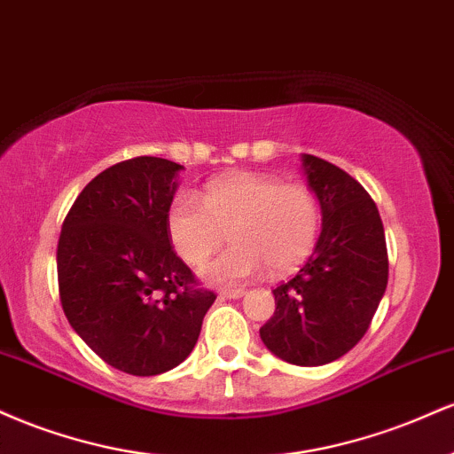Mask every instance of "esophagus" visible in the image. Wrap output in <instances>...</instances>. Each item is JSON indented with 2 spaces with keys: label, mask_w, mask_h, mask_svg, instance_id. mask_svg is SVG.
<instances>
[{
  "label": "esophagus",
  "mask_w": 454,
  "mask_h": 454,
  "mask_svg": "<svg viewBox=\"0 0 454 454\" xmlns=\"http://www.w3.org/2000/svg\"><path fill=\"white\" fill-rule=\"evenodd\" d=\"M245 294V288H222L220 296L222 299H241Z\"/></svg>",
  "instance_id": "esophagus-1"
}]
</instances>
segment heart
Instances as JSON below:
<instances>
[{"label":"heart","mask_w":454,"mask_h":454,"mask_svg":"<svg viewBox=\"0 0 454 454\" xmlns=\"http://www.w3.org/2000/svg\"><path fill=\"white\" fill-rule=\"evenodd\" d=\"M175 252L192 267L207 262L231 232L234 245L207 264L213 284H239L270 273H288L309 256L320 228L317 198L305 184L278 176L232 173L196 196L181 194L166 215Z\"/></svg>","instance_id":"obj_1"}]
</instances>
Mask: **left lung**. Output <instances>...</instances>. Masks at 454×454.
I'll return each mask as SVG.
<instances>
[{
  "instance_id": "1",
  "label": "left lung",
  "mask_w": 454,
  "mask_h": 454,
  "mask_svg": "<svg viewBox=\"0 0 454 454\" xmlns=\"http://www.w3.org/2000/svg\"><path fill=\"white\" fill-rule=\"evenodd\" d=\"M303 168L322 232L303 269L273 290L260 337L281 361L317 367L364 337L388 284V252L376 202L354 176L316 155H303Z\"/></svg>"
}]
</instances>
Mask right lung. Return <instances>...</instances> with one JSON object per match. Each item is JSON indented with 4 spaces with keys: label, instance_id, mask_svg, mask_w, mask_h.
I'll use <instances>...</instances> for the list:
<instances>
[{
    "label": "right lung",
    "instance_id": "right-lung-1",
    "mask_svg": "<svg viewBox=\"0 0 454 454\" xmlns=\"http://www.w3.org/2000/svg\"><path fill=\"white\" fill-rule=\"evenodd\" d=\"M176 161L140 155L85 185L57 243L64 314L104 363L158 376L184 363L215 293L176 256L166 215Z\"/></svg>",
    "mask_w": 454,
    "mask_h": 454
}]
</instances>
